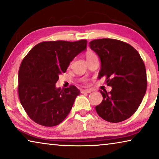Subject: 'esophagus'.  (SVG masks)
Returning a JSON list of instances; mask_svg holds the SVG:
<instances>
[{
  "label": "esophagus",
  "instance_id": "1",
  "mask_svg": "<svg viewBox=\"0 0 159 159\" xmlns=\"http://www.w3.org/2000/svg\"><path fill=\"white\" fill-rule=\"evenodd\" d=\"M93 91V89H83V90H82L81 93H90Z\"/></svg>",
  "mask_w": 159,
  "mask_h": 159
}]
</instances>
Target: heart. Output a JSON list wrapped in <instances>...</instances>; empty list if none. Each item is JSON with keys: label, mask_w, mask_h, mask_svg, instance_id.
Here are the masks:
<instances>
[{"label": "heart", "mask_w": 159, "mask_h": 159, "mask_svg": "<svg viewBox=\"0 0 159 159\" xmlns=\"http://www.w3.org/2000/svg\"><path fill=\"white\" fill-rule=\"evenodd\" d=\"M85 56H86L87 59H88L89 58H92V57H97L95 53H94L93 52H92V51H87L86 52V54H85Z\"/></svg>", "instance_id": "obj_1"}]
</instances>
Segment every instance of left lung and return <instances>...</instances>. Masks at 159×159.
<instances>
[{
	"label": "left lung",
	"mask_w": 159,
	"mask_h": 159,
	"mask_svg": "<svg viewBox=\"0 0 159 159\" xmlns=\"http://www.w3.org/2000/svg\"><path fill=\"white\" fill-rule=\"evenodd\" d=\"M101 61L98 78L106 77L110 92L100 90L102 101L95 107L99 116L110 123L129 118L136 111L146 94V66L132 46L112 39L89 42Z\"/></svg>",
	"instance_id": "1"
}]
</instances>
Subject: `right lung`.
Wrapping results in <instances>:
<instances>
[{
  "label": "right lung",
  "instance_id": "1",
  "mask_svg": "<svg viewBox=\"0 0 159 159\" xmlns=\"http://www.w3.org/2000/svg\"><path fill=\"white\" fill-rule=\"evenodd\" d=\"M87 41H43L32 48L18 71V96L27 115L35 123L52 127L70 113L80 91L74 85L57 88L59 76L87 49Z\"/></svg>",
  "mask_w": 159,
  "mask_h": 159
}]
</instances>
